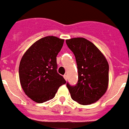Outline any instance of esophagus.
I'll return each mask as SVG.
<instances>
[{"label": "esophagus", "mask_w": 129, "mask_h": 129, "mask_svg": "<svg viewBox=\"0 0 129 129\" xmlns=\"http://www.w3.org/2000/svg\"><path fill=\"white\" fill-rule=\"evenodd\" d=\"M64 79L67 81V74L64 75Z\"/></svg>", "instance_id": "1"}]
</instances>
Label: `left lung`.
<instances>
[{
    "instance_id": "1",
    "label": "left lung",
    "mask_w": 129,
    "mask_h": 129,
    "mask_svg": "<svg viewBox=\"0 0 129 129\" xmlns=\"http://www.w3.org/2000/svg\"><path fill=\"white\" fill-rule=\"evenodd\" d=\"M67 46L76 57L78 81L67 87L72 99L81 105L95 103L106 92L109 65L106 58L93 43L83 37L67 40Z\"/></svg>"
}]
</instances>
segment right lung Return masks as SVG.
Here are the masks:
<instances>
[{"label": "right lung", "instance_id": "1", "mask_svg": "<svg viewBox=\"0 0 129 129\" xmlns=\"http://www.w3.org/2000/svg\"><path fill=\"white\" fill-rule=\"evenodd\" d=\"M64 40L43 37L25 51L20 62L19 80L25 94L39 104L54 98L60 86L66 83L57 72L56 57Z\"/></svg>", "mask_w": 129, "mask_h": 129}]
</instances>
